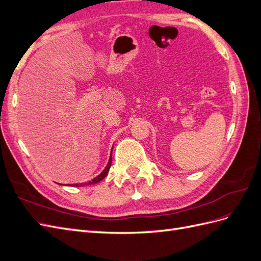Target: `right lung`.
<instances>
[{"mask_svg":"<svg viewBox=\"0 0 261 261\" xmlns=\"http://www.w3.org/2000/svg\"><path fill=\"white\" fill-rule=\"evenodd\" d=\"M111 163H112V152H111V156H110V159H109V162H108V164H107V167H106V169L102 171L100 174L97 176V177H94L92 180H89L88 183H82V184H74L76 187H80V186H83V185H91V184H96V183H99L100 180H102L106 176H107V174L109 173V170H110V167H111Z\"/></svg>","mask_w":261,"mask_h":261,"instance_id":"add662e5","label":"right lung"}]
</instances>
